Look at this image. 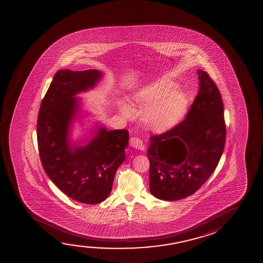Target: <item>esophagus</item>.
Here are the masks:
<instances>
[{
  "mask_svg": "<svg viewBox=\"0 0 263 263\" xmlns=\"http://www.w3.org/2000/svg\"><path fill=\"white\" fill-rule=\"evenodd\" d=\"M130 145L132 147L138 149V150H144V144H143V141L141 140L138 137H131L130 138Z\"/></svg>",
  "mask_w": 263,
  "mask_h": 263,
  "instance_id": "34e87169",
  "label": "esophagus"
}]
</instances>
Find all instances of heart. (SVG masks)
Segmentation results:
<instances>
[{"mask_svg":"<svg viewBox=\"0 0 263 263\" xmlns=\"http://www.w3.org/2000/svg\"><path fill=\"white\" fill-rule=\"evenodd\" d=\"M176 83L168 78H160L141 87L131 94L130 105L144 108L142 121L156 132L175 126L187 111L189 99L182 90H173ZM124 115H131L128 108L121 107Z\"/></svg>","mask_w":263,"mask_h":263,"instance_id":"obj_1","label":"heart"}]
</instances>
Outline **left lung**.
<instances>
[{"label": "left lung", "mask_w": 263, "mask_h": 263, "mask_svg": "<svg viewBox=\"0 0 263 263\" xmlns=\"http://www.w3.org/2000/svg\"><path fill=\"white\" fill-rule=\"evenodd\" d=\"M198 93L185 119L150 137L149 187L159 199L173 201L195 193L223 155L227 127L222 97L208 72L198 70Z\"/></svg>", "instance_id": "8db88e82"}]
</instances>
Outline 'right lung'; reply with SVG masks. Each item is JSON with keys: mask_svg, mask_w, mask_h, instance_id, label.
<instances>
[{"mask_svg": "<svg viewBox=\"0 0 263 263\" xmlns=\"http://www.w3.org/2000/svg\"><path fill=\"white\" fill-rule=\"evenodd\" d=\"M101 77L98 70L58 71L42 100L36 124L40 160L47 176L69 198L84 204L101 203L111 192L129 138L126 129L101 127L85 146H70L69 127L78 108L74 96L92 88Z\"/></svg>", "mask_w": 263, "mask_h": 263, "instance_id": "add662e5", "label": "right lung"}]
</instances>
